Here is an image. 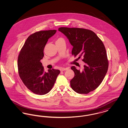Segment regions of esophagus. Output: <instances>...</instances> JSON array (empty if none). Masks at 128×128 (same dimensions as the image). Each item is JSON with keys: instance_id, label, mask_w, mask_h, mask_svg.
<instances>
[{"instance_id": "obj_1", "label": "esophagus", "mask_w": 128, "mask_h": 128, "mask_svg": "<svg viewBox=\"0 0 128 128\" xmlns=\"http://www.w3.org/2000/svg\"><path fill=\"white\" fill-rule=\"evenodd\" d=\"M68 70V68H60V71H64V70Z\"/></svg>"}]
</instances>
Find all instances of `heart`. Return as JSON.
<instances>
[{
    "instance_id": "heart-1",
    "label": "heart",
    "mask_w": 128,
    "mask_h": 128,
    "mask_svg": "<svg viewBox=\"0 0 128 128\" xmlns=\"http://www.w3.org/2000/svg\"><path fill=\"white\" fill-rule=\"evenodd\" d=\"M61 39V38H58V40H56V41H58V40H60Z\"/></svg>"
}]
</instances>
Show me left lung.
I'll return each instance as SVG.
<instances>
[{"label": "left lung", "instance_id": "8db88e82", "mask_svg": "<svg viewBox=\"0 0 128 128\" xmlns=\"http://www.w3.org/2000/svg\"><path fill=\"white\" fill-rule=\"evenodd\" d=\"M63 33L73 46L72 55L82 56L85 63L80 71L75 66L71 69L74 77L70 81V86L75 92L87 94L96 89L103 80L108 67L106 50L102 41L92 31L78 28L60 27Z\"/></svg>", "mask_w": 128, "mask_h": 128}]
</instances>
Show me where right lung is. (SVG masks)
Listing matches in <instances>:
<instances>
[{
	"label": "right lung",
	"instance_id": "right-lung-1",
	"mask_svg": "<svg viewBox=\"0 0 128 128\" xmlns=\"http://www.w3.org/2000/svg\"><path fill=\"white\" fill-rule=\"evenodd\" d=\"M56 30H41L28 37L21 49L18 59L19 76L27 88L34 93L44 95L52 89L60 71L48 70L44 72L40 60L49 38Z\"/></svg>",
	"mask_w": 128,
	"mask_h": 128
}]
</instances>
